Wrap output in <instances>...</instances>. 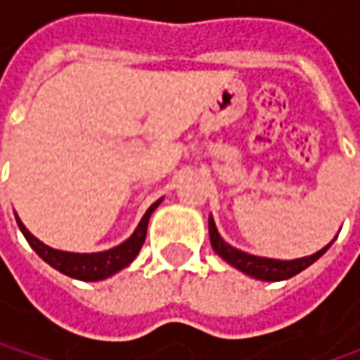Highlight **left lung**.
<instances>
[{
	"label": "left lung",
	"instance_id": "1",
	"mask_svg": "<svg viewBox=\"0 0 360 360\" xmlns=\"http://www.w3.org/2000/svg\"><path fill=\"white\" fill-rule=\"evenodd\" d=\"M208 230H210V242H212V248L216 250V255L222 256L234 269L242 270V272H246V274H250L255 278H260V281H272V283L286 281V278L298 274L300 270L311 266L312 262H316L330 248V244H333L330 242L323 250H319L316 255L307 256V258H297V260H272V258H260V256L246 255L242 250L232 248L230 244H226V242L220 238L212 216L208 218Z\"/></svg>",
	"mask_w": 360,
	"mask_h": 360
}]
</instances>
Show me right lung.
I'll return each instance as SVG.
<instances>
[{
	"label": "right lung",
	"mask_w": 360,
	"mask_h": 360,
	"mask_svg": "<svg viewBox=\"0 0 360 360\" xmlns=\"http://www.w3.org/2000/svg\"><path fill=\"white\" fill-rule=\"evenodd\" d=\"M158 204L160 200L154 202V204L146 210L144 218L140 220L138 229H136V232L131 234L128 240L122 242L120 246L112 248V250L94 252V255H74V252L53 250V248L46 246L44 242L37 240L34 234L21 224V220L18 216H15V220H18V226H20V230L23 232L25 240L30 242V246L48 262L49 266H53L56 270H60V272L72 276V278H77V281L94 283V281H104L108 276L116 274L118 270L126 269L131 260L138 256V252H140V248H142V244H144L146 240V230H148L150 214L156 210Z\"/></svg>",
	"instance_id": "1"
}]
</instances>
